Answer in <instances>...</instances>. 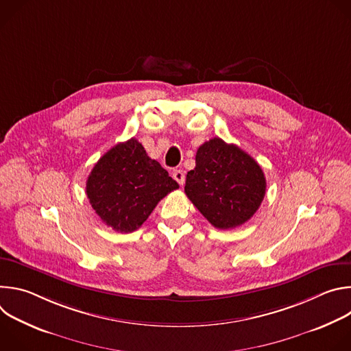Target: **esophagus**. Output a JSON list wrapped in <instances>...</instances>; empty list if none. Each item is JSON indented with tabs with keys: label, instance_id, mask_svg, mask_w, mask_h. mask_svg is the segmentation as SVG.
<instances>
[{
	"label": "esophagus",
	"instance_id": "esophagus-1",
	"mask_svg": "<svg viewBox=\"0 0 351 351\" xmlns=\"http://www.w3.org/2000/svg\"><path fill=\"white\" fill-rule=\"evenodd\" d=\"M172 175H173V179H175L180 186H183V183H184V173H183V171L175 169Z\"/></svg>",
	"mask_w": 351,
	"mask_h": 351
}]
</instances>
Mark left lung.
Returning a JSON list of instances; mask_svg holds the SVG:
<instances>
[{
    "mask_svg": "<svg viewBox=\"0 0 351 351\" xmlns=\"http://www.w3.org/2000/svg\"><path fill=\"white\" fill-rule=\"evenodd\" d=\"M267 189L261 167L234 144L214 137L197 149L195 168L186 175L184 193L218 229H233L260 208Z\"/></svg>",
    "mask_w": 351,
    "mask_h": 351,
    "instance_id": "1",
    "label": "left lung"
}]
</instances>
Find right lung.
I'll return each instance as SVG.
<instances>
[{
  "mask_svg": "<svg viewBox=\"0 0 351 351\" xmlns=\"http://www.w3.org/2000/svg\"><path fill=\"white\" fill-rule=\"evenodd\" d=\"M179 189L134 137L107 152L91 169L87 198L101 221L121 233L138 229L158 202Z\"/></svg>",
  "mask_w": 351,
  "mask_h": 351,
  "instance_id": "obj_1",
  "label": "right lung"
}]
</instances>
